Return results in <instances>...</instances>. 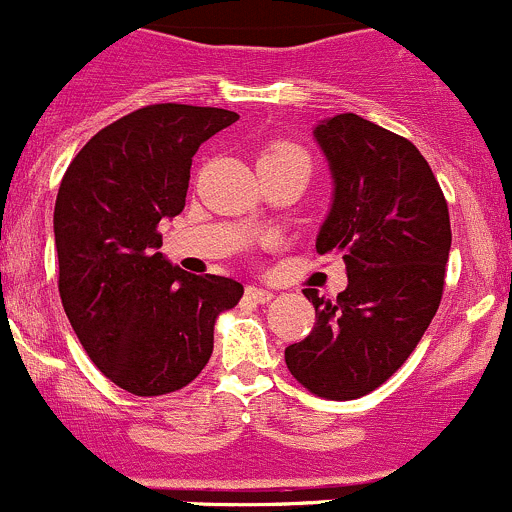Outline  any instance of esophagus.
Listing matches in <instances>:
<instances>
[{
	"instance_id": "1",
	"label": "esophagus",
	"mask_w": 512,
	"mask_h": 512,
	"mask_svg": "<svg viewBox=\"0 0 512 512\" xmlns=\"http://www.w3.org/2000/svg\"><path fill=\"white\" fill-rule=\"evenodd\" d=\"M245 295L250 297V300H255V302H270L272 300V292L270 290H262V287H257V285L247 287Z\"/></svg>"
}]
</instances>
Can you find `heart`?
<instances>
[{"mask_svg": "<svg viewBox=\"0 0 512 512\" xmlns=\"http://www.w3.org/2000/svg\"><path fill=\"white\" fill-rule=\"evenodd\" d=\"M287 155H305V152H302L300 147H295V145H285V142H282V145H272V147H267V150L262 152L260 160H272V157H287Z\"/></svg>", "mask_w": 512, "mask_h": 512, "instance_id": "heart-1", "label": "heart"}]
</instances>
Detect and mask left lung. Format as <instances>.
I'll list each match as a JSON object with an SVG mask.
<instances>
[{
  "mask_svg": "<svg viewBox=\"0 0 512 512\" xmlns=\"http://www.w3.org/2000/svg\"><path fill=\"white\" fill-rule=\"evenodd\" d=\"M332 177V200L315 250L347 265L335 302L305 290L315 327L285 347L310 393L352 400L372 393L410 357L443 297L450 217L418 147L345 112L312 130Z\"/></svg>",
  "mask_w": 512,
  "mask_h": 512,
  "instance_id": "1",
  "label": "left lung"
}]
</instances>
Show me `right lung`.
<instances>
[{
	"mask_svg": "<svg viewBox=\"0 0 512 512\" xmlns=\"http://www.w3.org/2000/svg\"><path fill=\"white\" fill-rule=\"evenodd\" d=\"M240 114L150 104L99 130L67 167L54 202L59 297L89 360L122 390L167 395L212 355L222 310L245 287L190 275L160 252L157 225L185 210L192 157Z\"/></svg>",
	"mask_w": 512,
	"mask_h": 512,
	"instance_id": "right-lung-1",
	"label": "right lung"
}]
</instances>
